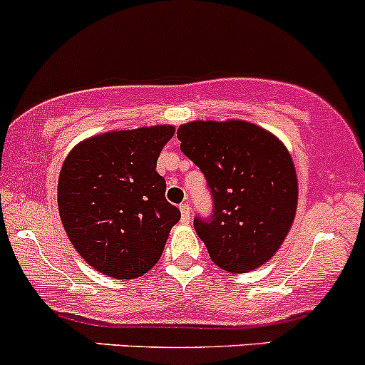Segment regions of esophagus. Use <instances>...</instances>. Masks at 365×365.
Listing matches in <instances>:
<instances>
[{
    "mask_svg": "<svg viewBox=\"0 0 365 365\" xmlns=\"http://www.w3.org/2000/svg\"><path fill=\"white\" fill-rule=\"evenodd\" d=\"M179 209H181V216H182L184 223H190V204H187V202H184V204L179 205Z\"/></svg>",
    "mask_w": 365,
    "mask_h": 365,
    "instance_id": "obj_1",
    "label": "esophagus"
}]
</instances>
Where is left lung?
<instances>
[{"label": "left lung", "instance_id": "1", "mask_svg": "<svg viewBox=\"0 0 365 365\" xmlns=\"http://www.w3.org/2000/svg\"><path fill=\"white\" fill-rule=\"evenodd\" d=\"M178 138L212 193L210 220L195 217L210 260L234 274L267 264L287 239L299 200L294 160L283 142L240 119L186 123Z\"/></svg>", "mask_w": 365, "mask_h": 365}]
</instances>
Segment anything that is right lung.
Segmentation results:
<instances>
[{
    "label": "right lung",
    "mask_w": 365,
    "mask_h": 365,
    "mask_svg": "<svg viewBox=\"0 0 365 365\" xmlns=\"http://www.w3.org/2000/svg\"><path fill=\"white\" fill-rule=\"evenodd\" d=\"M174 133L170 125L107 131L82 140L63 161L59 217L75 251L103 276H144L181 220L156 172L158 156Z\"/></svg>",
    "instance_id": "1"
}]
</instances>
